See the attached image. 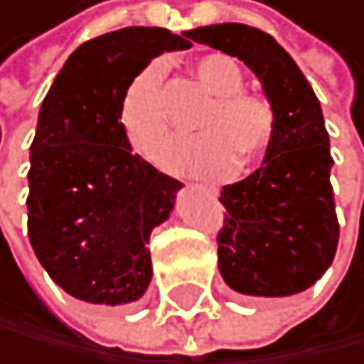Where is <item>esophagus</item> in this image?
<instances>
[{"label": "esophagus", "mask_w": 364, "mask_h": 364, "mask_svg": "<svg viewBox=\"0 0 364 364\" xmlns=\"http://www.w3.org/2000/svg\"><path fill=\"white\" fill-rule=\"evenodd\" d=\"M196 189H198V191H203V193H210L212 198L218 196V189H216V186H210V184H196Z\"/></svg>", "instance_id": "34e87169"}]
</instances>
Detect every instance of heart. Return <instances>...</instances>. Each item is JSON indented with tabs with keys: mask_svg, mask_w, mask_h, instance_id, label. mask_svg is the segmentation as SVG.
I'll return each instance as SVG.
<instances>
[{
	"mask_svg": "<svg viewBox=\"0 0 364 364\" xmlns=\"http://www.w3.org/2000/svg\"><path fill=\"white\" fill-rule=\"evenodd\" d=\"M193 75L214 100L205 107L193 129L198 136H182L164 146L159 164L171 173L216 178L242 166L267 150L274 139L276 114L267 100L244 93V73L235 58L205 54L193 63ZM118 120L127 143L143 157L157 152L168 136V111L164 102V65L148 63L127 84L120 97Z\"/></svg>",
	"mask_w": 364,
	"mask_h": 364,
	"instance_id": "b5f03b06",
	"label": "heart"
}]
</instances>
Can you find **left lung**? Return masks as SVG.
Segmentation results:
<instances>
[{
    "label": "left lung",
    "mask_w": 364,
    "mask_h": 364,
    "mask_svg": "<svg viewBox=\"0 0 364 364\" xmlns=\"http://www.w3.org/2000/svg\"><path fill=\"white\" fill-rule=\"evenodd\" d=\"M186 36L244 61L276 114L262 166L221 189L228 214L218 232V271L248 296L299 294L326 274L340 239L319 100L294 58L255 26L225 22Z\"/></svg>",
    "instance_id": "obj_1"
}]
</instances>
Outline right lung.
Masks as SVG:
<instances>
[{
  "label": "right lung",
  "mask_w": 364,
  "mask_h": 364,
  "mask_svg": "<svg viewBox=\"0 0 364 364\" xmlns=\"http://www.w3.org/2000/svg\"><path fill=\"white\" fill-rule=\"evenodd\" d=\"M182 36L159 26L97 36L70 54L41 105L26 228L43 269L79 301L125 306L150 285V232L182 184L132 152L118 109L154 56L189 50Z\"/></svg>",
  "instance_id": "right-lung-1"
}]
</instances>
